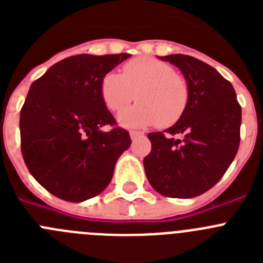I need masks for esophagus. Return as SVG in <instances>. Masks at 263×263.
I'll return each instance as SVG.
<instances>
[{"instance_id":"obj_1","label":"esophagus","mask_w":263,"mask_h":263,"mask_svg":"<svg viewBox=\"0 0 263 263\" xmlns=\"http://www.w3.org/2000/svg\"><path fill=\"white\" fill-rule=\"evenodd\" d=\"M139 137H143V133H141V132H134V130L130 132V138L132 139H137Z\"/></svg>"}]
</instances>
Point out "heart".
Masks as SVG:
<instances>
[{
	"label": "heart",
	"mask_w": 263,
	"mask_h": 263,
	"mask_svg": "<svg viewBox=\"0 0 263 263\" xmlns=\"http://www.w3.org/2000/svg\"><path fill=\"white\" fill-rule=\"evenodd\" d=\"M106 108L120 111L136 97L139 103L118 115L126 127L158 125L168 127L184 115L190 100V87L173 66L153 58H137L122 68V75L109 72L100 85Z\"/></svg>",
	"instance_id": "heart-1"
}]
</instances>
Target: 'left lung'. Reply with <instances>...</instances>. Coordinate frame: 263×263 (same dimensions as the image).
I'll use <instances>...</instances> for the list:
<instances>
[{"instance_id": "left-lung-1", "label": "left lung", "mask_w": 263, "mask_h": 263, "mask_svg": "<svg viewBox=\"0 0 263 263\" xmlns=\"http://www.w3.org/2000/svg\"><path fill=\"white\" fill-rule=\"evenodd\" d=\"M159 59L180 69L190 100L175 125L164 133L147 134L152 152L143 166L160 195L191 199L212 188L233 162L240 146L241 106L233 85L210 64L182 53Z\"/></svg>"}]
</instances>
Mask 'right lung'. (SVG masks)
I'll return each mask as SVG.
<instances>
[{"label":"right lung","mask_w":263,"mask_h":263,"mask_svg":"<svg viewBox=\"0 0 263 263\" xmlns=\"http://www.w3.org/2000/svg\"><path fill=\"white\" fill-rule=\"evenodd\" d=\"M130 53L60 60L30 87L21 110V150L30 174L53 196L80 203L108 187L132 143L106 109L100 85Z\"/></svg>","instance_id":"right-lung-1"}]
</instances>
